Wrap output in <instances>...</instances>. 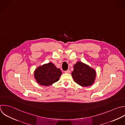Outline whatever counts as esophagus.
<instances>
[{"label":"esophagus","instance_id":"1","mask_svg":"<svg viewBox=\"0 0 125 125\" xmlns=\"http://www.w3.org/2000/svg\"><path fill=\"white\" fill-rule=\"evenodd\" d=\"M70 72H71V71H70V70H67V71H66L65 72V73H70Z\"/></svg>","mask_w":125,"mask_h":125}]
</instances>
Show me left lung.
<instances>
[{"instance_id": "obj_1", "label": "left lung", "mask_w": 125, "mask_h": 125, "mask_svg": "<svg viewBox=\"0 0 125 125\" xmlns=\"http://www.w3.org/2000/svg\"><path fill=\"white\" fill-rule=\"evenodd\" d=\"M73 69L72 75L77 84L82 87H88L94 84L96 77L94 69L82 62H77Z\"/></svg>"}]
</instances>
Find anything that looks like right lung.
<instances>
[{
    "instance_id": "obj_1",
    "label": "right lung",
    "mask_w": 125,
    "mask_h": 125,
    "mask_svg": "<svg viewBox=\"0 0 125 125\" xmlns=\"http://www.w3.org/2000/svg\"><path fill=\"white\" fill-rule=\"evenodd\" d=\"M62 73L52 62L37 67L34 73L36 82L42 86H48L59 80Z\"/></svg>"
}]
</instances>
